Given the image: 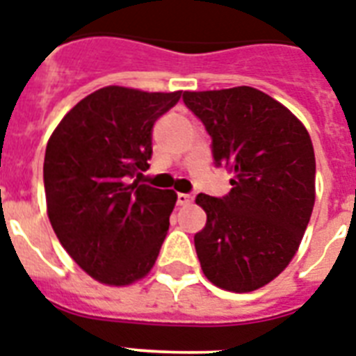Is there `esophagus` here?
<instances>
[{
    "mask_svg": "<svg viewBox=\"0 0 356 356\" xmlns=\"http://www.w3.org/2000/svg\"><path fill=\"white\" fill-rule=\"evenodd\" d=\"M195 196L187 195V193H178V205H189Z\"/></svg>",
    "mask_w": 356,
    "mask_h": 356,
    "instance_id": "1",
    "label": "esophagus"
}]
</instances>
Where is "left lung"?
I'll list each match as a JSON object with an SVG mask.
<instances>
[{
	"instance_id": "8db88e82",
	"label": "left lung",
	"mask_w": 356,
	"mask_h": 356,
	"mask_svg": "<svg viewBox=\"0 0 356 356\" xmlns=\"http://www.w3.org/2000/svg\"><path fill=\"white\" fill-rule=\"evenodd\" d=\"M185 105L213 138L216 165L233 172L224 198L200 193L207 214L195 234L205 278L249 293L280 275L300 248L315 205V151L304 123L248 85L185 90Z\"/></svg>"
}]
</instances>
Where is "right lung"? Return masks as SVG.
I'll return each mask as SVG.
<instances>
[{"mask_svg":"<svg viewBox=\"0 0 356 356\" xmlns=\"http://www.w3.org/2000/svg\"><path fill=\"white\" fill-rule=\"evenodd\" d=\"M181 90L108 85L70 108L49 138L47 214L69 257L99 284L131 286L160 254L176 204L172 189L131 181L152 154V125Z\"/></svg>","mask_w":356,"mask_h":356,"instance_id":"add662e5","label":"right lung"}]
</instances>
